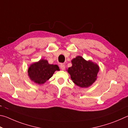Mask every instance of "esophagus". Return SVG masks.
I'll use <instances>...</instances> for the list:
<instances>
[{
  "label": "esophagus",
  "mask_w": 128,
  "mask_h": 128,
  "mask_svg": "<svg viewBox=\"0 0 128 128\" xmlns=\"http://www.w3.org/2000/svg\"><path fill=\"white\" fill-rule=\"evenodd\" d=\"M60 69H61V70H64V68H65V66H64V64H60Z\"/></svg>",
  "instance_id": "obj_1"
}]
</instances>
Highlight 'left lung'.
<instances>
[{
  "label": "left lung",
  "instance_id": "obj_1",
  "mask_svg": "<svg viewBox=\"0 0 128 128\" xmlns=\"http://www.w3.org/2000/svg\"><path fill=\"white\" fill-rule=\"evenodd\" d=\"M72 66L67 71L74 83L81 88L91 86L97 79L100 67L91 60H86L78 56L71 60Z\"/></svg>",
  "mask_w": 128,
  "mask_h": 128
}]
</instances>
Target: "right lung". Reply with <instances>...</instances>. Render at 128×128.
Instances as JSON below:
<instances>
[{"instance_id":"right-lung-1","label":"right lung","mask_w":128,"mask_h":128,"mask_svg":"<svg viewBox=\"0 0 128 128\" xmlns=\"http://www.w3.org/2000/svg\"><path fill=\"white\" fill-rule=\"evenodd\" d=\"M59 70L57 64H49L46 60L41 59L30 64L28 73L31 81L42 85L50 79L56 71Z\"/></svg>"}]
</instances>
